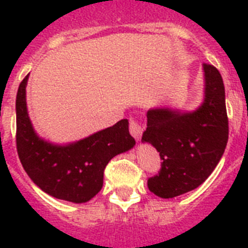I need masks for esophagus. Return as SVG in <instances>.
Masks as SVG:
<instances>
[{
	"mask_svg": "<svg viewBox=\"0 0 248 248\" xmlns=\"http://www.w3.org/2000/svg\"><path fill=\"white\" fill-rule=\"evenodd\" d=\"M143 131H144L143 126L138 124L136 121H131V122H130V132H131V135L135 138V140L139 141V140L141 139Z\"/></svg>",
	"mask_w": 248,
	"mask_h": 248,
	"instance_id": "34e87169",
	"label": "esophagus"
}]
</instances>
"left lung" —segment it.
Returning a JSON list of instances; mask_svg holds the SVG:
<instances>
[{
    "mask_svg": "<svg viewBox=\"0 0 248 248\" xmlns=\"http://www.w3.org/2000/svg\"><path fill=\"white\" fill-rule=\"evenodd\" d=\"M203 99L196 109L158 105L148 110L141 143L152 144L163 162L148 188L161 198H173L198 188L215 170L228 143L225 89L221 75L203 64Z\"/></svg>",
    "mask_w": 248,
    "mask_h": 248,
    "instance_id": "8db88e82",
    "label": "left lung"
}]
</instances>
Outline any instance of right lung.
<instances>
[{
  "label": "right lung",
  "mask_w": 248,
  "mask_h": 248,
  "mask_svg": "<svg viewBox=\"0 0 248 248\" xmlns=\"http://www.w3.org/2000/svg\"><path fill=\"white\" fill-rule=\"evenodd\" d=\"M16 93V148L20 162L34 184L58 200L85 203L103 188L105 166L113 157L135 147L128 121L72 143L58 144L41 138L27 108V83Z\"/></svg>",
  "instance_id": "right-lung-1"
}]
</instances>
